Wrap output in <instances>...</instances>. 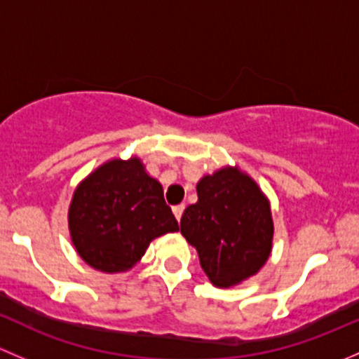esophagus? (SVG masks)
Instances as JSON below:
<instances>
[{
  "instance_id": "1",
  "label": "esophagus",
  "mask_w": 359,
  "mask_h": 359,
  "mask_svg": "<svg viewBox=\"0 0 359 359\" xmlns=\"http://www.w3.org/2000/svg\"><path fill=\"white\" fill-rule=\"evenodd\" d=\"M183 210H184V204H180V205L172 207V212H175V217L178 221L181 219V216H183Z\"/></svg>"
}]
</instances>
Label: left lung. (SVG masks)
Returning <instances> with one entry per match:
<instances>
[{
  "label": "left lung",
  "mask_w": 359,
  "mask_h": 359,
  "mask_svg": "<svg viewBox=\"0 0 359 359\" xmlns=\"http://www.w3.org/2000/svg\"><path fill=\"white\" fill-rule=\"evenodd\" d=\"M197 195L181 216V235L197 249L210 282L224 289L256 275L273 242L271 209L256 181L223 168L198 181Z\"/></svg>",
  "instance_id": "8db88e82"
}]
</instances>
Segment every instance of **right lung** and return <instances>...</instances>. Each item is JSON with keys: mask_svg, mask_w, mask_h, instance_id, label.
Segmentation results:
<instances>
[{"mask_svg": "<svg viewBox=\"0 0 359 359\" xmlns=\"http://www.w3.org/2000/svg\"><path fill=\"white\" fill-rule=\"evenodd\" d=\"M69 230L77 254L103 273L128 271L157 236L178 231L162 184L138 157L105 162L74 191Z\"/></svg>", "mask_w": 359, "mask_h": 359, "instance_id": "right-lung-1", "label": "right lung"}]
</instances>
